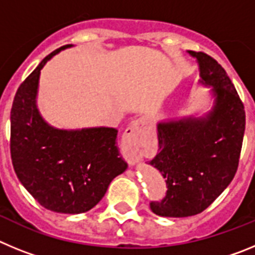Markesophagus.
<instances>
[{"label":"esophagus","instance_id":"esophagus-1","mask_svg":"<svg viewBox=\"0 0 255 255\" xmlns=\"http://www.w3.org/2000/svg\"><path fill=\"white\" fill-rule=\"evenodd\" d=\"M148 123L144 119L132 121L125 130L121 139V152L128 163H138L141 158V147L144 144Z\"/></svg>","mask_w":255,"mask_h":255}]
</instances>
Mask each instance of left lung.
<instances>
[{
    "label": "left lung",
    "mask_w": 255,
    "mask_h": 255,
    "mask_svg": "<svg viewBox=\"0 0 255 255\" xmlns=\"http://www.w3.org/2000/svg\"><path fill=\"white\" fill-rule=\"evenodd\" d=\"M188 53L197 60L199 85L211 89L212 106L203 115L157 123L159 152L149 164L167 191L150 209L161 217H189L209 207L233 181L244 138V106L224 67L203 52Z\"/></svg>",
    "instance_id": "8db88e82"
}]
</instances>
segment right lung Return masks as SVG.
<instances>
[{
	"label": "right lung",
	"instance_id": "1",
	"mask_svg": "<svg viewBox=\"0 0 255 255\" xmlns=\"http://www.w3.org/2000/svg\"><path fill=\"white\" fill-rule=\"evenodd\" d=\"M61 47L42 60L19 87L11 108V159L22 186L40 206L79 215L100 203L108 185L128 163L116 145L117 130L107 126L58 129L37 105L40 70Z\"/></svg>",
	"mask_w": 255,
	"mask_h": 255
}]
</instances>
